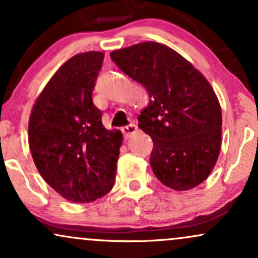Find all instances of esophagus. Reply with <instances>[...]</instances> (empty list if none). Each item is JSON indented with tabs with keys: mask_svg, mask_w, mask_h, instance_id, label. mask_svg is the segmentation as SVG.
Here are the masks:
<instances>
[{
	"mask_svg": "<svg viewBox=\"0 0 258 258\" xmlns=\"http://www.w3.org/2000/svg\"><path fill=\"white\" fill-rule=\"evenodd\" d=\"M121 131H122L125 138H131V136H133L136 132H137V126H136L135 123H131V125L122 127V128H121Z\"/></svg>",
	"mask_w": 258,
	"mask_h": 258,
	"instance_id": "obj_1",
	"label": "esophagus"
}]
</instances>
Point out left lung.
Instances as JSON below:
<instances>
[{"mask_svg": "<svg viewBox=\"0 0 258 258\" xmlns=\"http://www.w3.org/2000/svg\"><path fill=\"white\" fill-rule=\"evenodd\" d=\"M110 57L150 98L138 127L153 139V172L174 190L199 185L221 150L222 111L211 85L190 61L158 42L116 49Z\"/></svg>", "mask_w": 258, "mask_h": 258, "instance_id": "obj_1", "label": "left lung"}]
</instances>
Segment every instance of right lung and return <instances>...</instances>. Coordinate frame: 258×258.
I'll use <instances>...</instances> for the list:
<instances>
[{
  "label": "right lung",
  "mask_w": 258,
  "mask_h": 258,
  "mask_svg": "<svg viewBox=\"0 0 258 258\" xmlns=\"http://www.w3.org/2000/svg\"><path fill=\"white\" fill-rule=\"evenodd\" d=\"M104 53L85 52L67 60L35 102L29 146L42 178L73 203H91L111 190L122 133L109 131L92 92Z\"/></svg>",
  "instance_id": "obj_1"
}]
</instances>
